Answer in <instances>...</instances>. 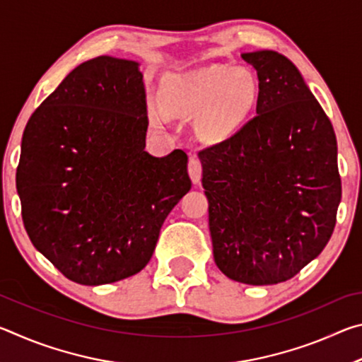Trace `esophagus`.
Returning a JSON list of instances; mask_svg holds the SVG:
<instances>
[{"mask_svg": "<svg viewBox=\"0 0 362 362\" xmlns=\"http://www.w3.org/2000/svg\"><path fill=\"white\" fill-rule=\"evenodd\" d=\"M188 174L189 179L193 183L201 182V175H203V166H201V161L196 156H192L188 161Z\"/></svg>", "mask_w": 362, "mask_h": 362, "instance_id": "obj_1", "label": "esophagus"}]
</instances>
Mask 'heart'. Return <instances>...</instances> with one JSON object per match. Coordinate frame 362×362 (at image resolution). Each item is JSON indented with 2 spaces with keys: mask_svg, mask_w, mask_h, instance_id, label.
I'll list each match as a JSON object with an SVG mask.
<instances>
[{
  "mask_svg": "<svg viewBox=\"0 0 362 362\" xmlns=\"http://www.w3.org/2000/svg\"><path fill=\"white\" fill-rule=\"evenodd\" d=\"M257 94L255 78L244 66H201L170 78L164 99L150 100L148 115L156 127L169 124L173 115L196 116L198 137L207 144H218L249 119Z\"/></svg>",
  "mask_w": 362,
  "mask_h": 362,
  "instance_id": "b5f03b06",
  "label": "heart"
}]
</instances>
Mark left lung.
<instances>
[{"instance_id":"1","label":"left lung","mask_w":362,"mask_h":362,"mask_svg":"<svg viewBox=\"0 0 362 362\" xmlns=\"http://www.w3.org/2000/svg\"><path fill=\"white\" fill-rule=\"evenodd\" d=\"M257 71V116L201 150L214 260L225 276L278 284L332 236L341 182L330 119L289 59L243 54Z\"/></svg>"}]
</instances>
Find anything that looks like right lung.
<instances>
[{
  "instance_id": "obj_1",
  "label": "right lung",
  "mask_w": 362,
  "mask_h": 362,
  "mask_svg": "<svg viewBox=\"0 0 362 362\" xmlns=\"http://www.w3.org/2000/svg\"><path fill=\"white\" fill-rule=\"evenodd\" d=\"M146 127L139 64L108 56L78 65L30 116L16 174L23 225L70 281L139 273L192 188L187 153L151 156Z\"/></svg>"
}]
</instances>
